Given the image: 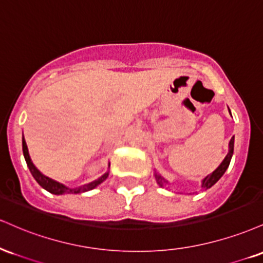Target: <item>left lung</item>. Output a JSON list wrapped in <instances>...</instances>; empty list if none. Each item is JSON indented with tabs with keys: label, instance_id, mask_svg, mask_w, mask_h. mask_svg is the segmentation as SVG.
Here are the masks:
<instances>
[{
	"label": "left lung",
	"instance_id": "obj_1",
	"mask_svg": "<svg viewBox=\"0 0 263 263\" xmlns=\"http://www.w3.org/2000/svg\"><path fill=\"white\" fill-rule=\"evenodd\" d=\"M233 154H234V137L231 138V140L229 143V153H228V155L225 156V159L221 161L220 165H219L218 167L212 172V174L205 176V177L202 180L203 190H209V188L214 186V184L217 183L219 180H220L221 176L225 174V171H227L228 167H229V163L231 161V157H233ZM155 178H156L157 184H159L160 187H165L166 184H168V181L166 180V178H163L160 174H157V172H155Z\"/></svg>",
	"mask_w": 263,
	"mask_h": 263
}]
</instances>
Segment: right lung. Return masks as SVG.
<instances>
[{"label": "right lung", "instance_id": "1", "mask_svg": "<svg viewBox=\"0 0 263 263\" xmlns=\"http://www.w3.org/2000/svg\"><path fill=\"white\" fill-rule=\"evenodd\" d=\"M22 147H23V155H24V159H26V162H27V166L28 168H29L30 174L34 177V180H35L38 183L42 186L44 190L48 191V192H50L52 194H65V193H82V192H87V191H91L93 190L98 186V184H101L102 182H103L106 178L108 177V175H109V171H107L106 174H103L101 176V177H98L97 180L89 182L87 184H83L81 187H76V188H69L66 187L65 184L60 183V182L58 181H54L51 180V178L46 177L42 174V172L39 171L38 168L34 166V163L32 162V159H30L29 156V153H28V147H27V144H26V140H22ZM108 168H109V165H108Z\"/></svg>", "mask_w": 263, "mask_h": 263}]
</instances>
